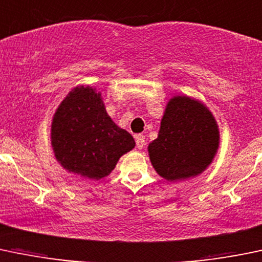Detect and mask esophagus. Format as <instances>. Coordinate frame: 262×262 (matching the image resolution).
<instances>
[{"instance_id": "1", "label": "esophagus", "mask_w": 262, "mask_h": 262, "mask_svg": "<svg viewBox=\"0 0 262 262\" xmlns=\"http://www.w3.org/2000/svg\"><path fill=\"white\" fill-rule=\"evenodd\" d=\"M145 146V136L144 135H136V147L137 149H142Z\"/></svg>"}]
</instances>
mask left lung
<instances>
[{"instance_id": "left-lung-1", "label": "left lung", "mask_w": 262, "mask_h": 262, "mask_svg": "<svg viewBox=\"0 0 262 262\" xmlns=\"http://www.w3.org/2000/svg\"><path fill=\"white\" fill-rule=\"evenodd\" d=\"M220 144L217 122L201 102L187 96L169 101L158 139L149 145L152 166L166 180L196 177L212 163Z\"/></svg>"}]
</instances>
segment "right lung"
<instances>
[{
  "instance_id": "1",
  "label": "right lung",
  "mask_w": 262,
  "mask_h": 262,
  "mask_svg": "<svg viewBox=\"0 0 262 262\" xmlns=\"http://www.w3.org/2000/svg\"><path fill=\"white\" fill-rule=\"evenodd\" d=\"M51 145L64 169L98 180L134 149L135 140L107 115L101 93L82 85L74 88L56 110Z\"/></svg>"
}]
</instances>
